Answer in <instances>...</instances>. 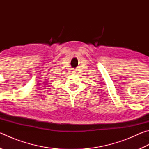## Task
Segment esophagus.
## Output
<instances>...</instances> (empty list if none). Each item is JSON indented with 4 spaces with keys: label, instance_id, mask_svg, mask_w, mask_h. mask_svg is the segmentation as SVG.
Instances as JSON below:
<instances>
[{
    "label": "esophagus",
    "instance_id": "1",
    "mask_svg": "<svg viewBox=\"0 0 149 149\" xmlns=\"http://www.w3.org/2000/svg\"><path fill=\"white\" fill-rule=\"evenodd\" d=\"M72 72L73 73H75V72H77L76 71H75V70H73V71H72Z\"/></svg>",
    "mask_w": 149,
    "mask_h": 149
}]
</instances>
